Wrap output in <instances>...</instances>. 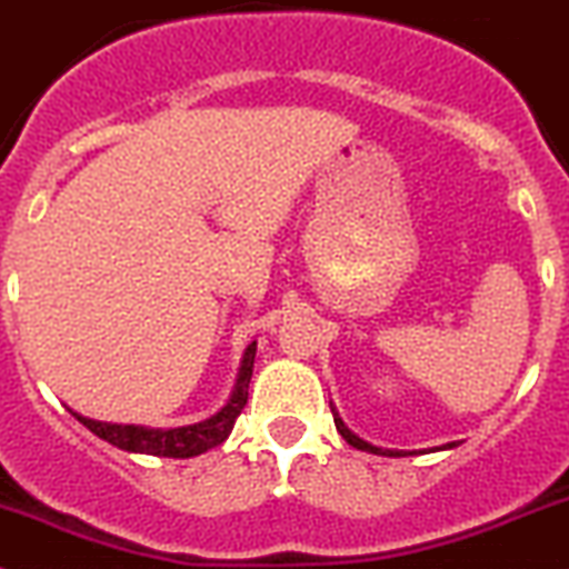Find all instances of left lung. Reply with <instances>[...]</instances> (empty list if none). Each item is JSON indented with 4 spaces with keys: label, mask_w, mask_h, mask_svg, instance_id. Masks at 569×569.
Listing matches in <instances>:
<instances>
[{
    "label": "left lung",
    "mask_w": 569,
    "mask_h": 569,
    "mask_svg": "<svg viewBox=\"0 0 569 569\" xmlns=\"http://www.w3.org/2000/svg\"><path fill=\"white\" fill-rule=\"evenodd\" d=\"M331 412H333V423H337V432L342 435V438L348 440L353 449H362V452H370V455H387V458H392V455H407V452H401V449H381V446L368 443V440H362L357 432H350V429L345 427V421L339 418L337 407L333 405H331ZM455 446H458V440H452V443H443V446H435V449H455Z\"/></svg>",
    "instance_id": "1"
}]
</instances>
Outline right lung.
Segmentation results:
<instances>
[{"mask_svg": "<svg viewBox=\"0 0 569 569\" xmlns=\"http://www.w3.org/2000/svg\"><path fill=\"white\" fill-rule=\"evenodd\" d=\"M254 350H258V342H249L247 350H243L236 387H232L227 405L221 407L216 416L204 418V421L199 423H188V427L173 429H151L137 427V423L94 421V418H83L78 416V412H72V416H76L89 432H94L98 438H103L106 443L117 446V449H123V452L157 455V458H196V455L207 452V449H216V446L224 443V440L230 438L232 427H236V418L241 416L243 405H247Z\"/></svg>", "mask_w": 569, "mask_h": 569, "instance_id": "1", "label": "right lung"}]
</instances>
